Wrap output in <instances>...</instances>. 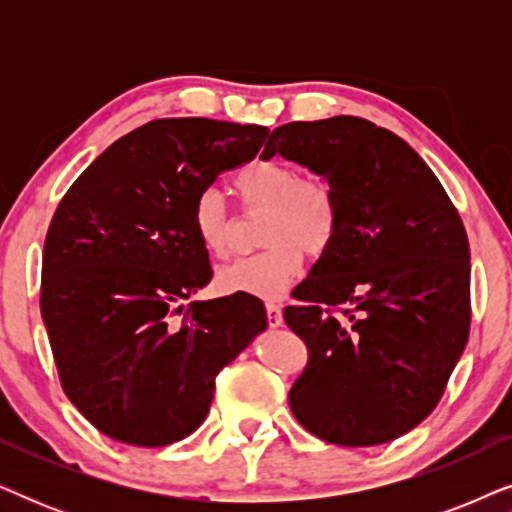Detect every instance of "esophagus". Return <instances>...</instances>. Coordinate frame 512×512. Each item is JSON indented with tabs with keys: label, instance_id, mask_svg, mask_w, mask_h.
<instances>
[{
	"label": "esophagus",
	"instance_id": "1",
	"mask_svg": "<svg viewBox=\"0 0 512 512\" xmlns=\"http://www.w3.org/2000/svg\"><path fill=\"white\" fill-rule=\"evenodd\" d=\"M265 312H268V324L270 328H279L282 326V307L275 305V303H268L265 305Z\"/></svg>",
	"mask_w": 512,
	"mask_h": 512
}]
</instances>
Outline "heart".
Returning a JSON list of instances; mask_svg holds the SVG:
<instances>
[{
	"mask_svg": "<svg viewBox=\"0 0 512 512\" xmlns=\"http://www.w3.org/2000/svg\"><path fill=\"white\" fill-rule=\"evenodd\" d=\"M235 191L244 205L268 207L263 219V251L242 256L216 277L226 293L279 298L296 282L305 254L321 256L331 249L340 226V205L324 179H300L284 160L263 158L235 174ZM193 228L202 247L216 258L230 251V212L216 188H205L193 202Z\"/></svg>",
	"mask_w": 512,
	"mask_h": 512,
	"instance_id": "heart-1",
	"label": "heart"
}]
</instances>
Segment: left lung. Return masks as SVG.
<instances>
[{
  "instance_id": "obj_1",
  "label": "left lung",
  "mask_w": 512,
  "mask_h": 512,
  "mask_svg": "<svg viewBox=\"0 0 512 512\" xmlns=\"http://www.w3.org/2000/svg\"><path fill=\"white\" fill-rule=\"evenodd\" d=\"M275 153L340 205L335 242L284 310L310 354L291 412L326 443H389L431 415L468 342L464 223L419 153L366 118L279 125L261 158Z\"/></svg>"
}]
</instances>
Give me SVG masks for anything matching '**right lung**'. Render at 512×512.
<instances>
[{"instance_id":"obj_1","label":"right lung","mask_w":512,"mask_h":512,"mask_svg":"<svg viewBox=\"0 0 512 512\" xmlns=\"http://www.w3.org/2000/svg\"><path fill=\"white\" fill-rule=\"evenodd\" d=\"M268 135L212 118L151 121L100 153L55 209L41 317L62 389L104 436L137 447L186 438L219 370L268 328L249 293L186 305L212 279L193 202Z\"/></svg>"}]
</instances>
